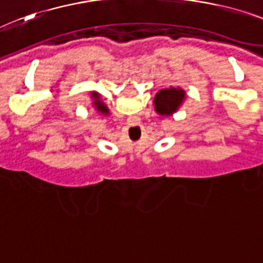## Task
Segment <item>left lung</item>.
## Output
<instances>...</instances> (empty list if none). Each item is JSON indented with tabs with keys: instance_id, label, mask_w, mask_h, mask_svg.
<instances>
[{
	"instance_id": "left-lung-1",
	"label": "left lung",
	"mask_w": 263,
	"mask_h": 263,
	"mask_svg": "<svg viewBox=\"0 0 263 263\" xmlns=\"http://www.w3.org/2000/svg\"><path fill=\"white\" fill-rule=\"evenodd\" d=\"M186 100V92L179 87H170L160 89L154 96V110L163 117H171L180 109Z\"/></svg>"
}]
</instances>
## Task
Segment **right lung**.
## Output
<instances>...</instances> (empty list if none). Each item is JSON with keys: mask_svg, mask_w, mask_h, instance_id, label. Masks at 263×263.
I'll return each instance as SVG.
<instances>
[{"mask_svg": "<svg viewBox=\"0 0 263 263\" xmlns=\"http://www.w3.org/2000/svg\"><path fill=\"white\" fill-rule=\"evenodd\" d=\"M91 99H92V107L98 111L99 114H103V116H109V109L103 100L100 99L99 92L92 91L91 92Z\"/></svg>", "mask_w": 263, "mask_h": 263, "instance_id": "add662e5", "label": "right lung"}]
</instances>
